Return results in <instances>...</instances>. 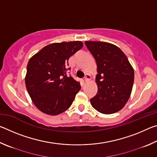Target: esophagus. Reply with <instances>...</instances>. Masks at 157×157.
<instances>
[{
	"instance_id": "obj_1",
	"label": "esophagus",
	"mask_w": 157,
	"mask_h": 157,
	"mask_svg": "<svg viewBox=\"0 0 157 157\" xmlns=\"http://www.w3.org/2000/svg\"><path fill=\"white\" fill-rule=\"evenodd\" d=\"M91 75H89V74H86V75H85V77H84V81L85 82H88V81H89L90 79H91Z\"/></svg>"
}]
</instances>
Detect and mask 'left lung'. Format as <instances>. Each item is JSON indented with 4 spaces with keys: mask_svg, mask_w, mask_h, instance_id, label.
<instances>
[{
    "mask_svg": "<svg viewBox=\"0 0 157 157\" xmlns=\"http://www.w3.org/2000/svg\"><path fill=\"white\" fill-rule=\"evenodd\" d=\"M85 45L97 63L98 93L90 99L92 107L104 114L118 112L131 95L134 69L126 55L115 45L94 41H85Z\"/></svg>",
    "mask_w": 157,
    "mask_h": 157,
    "instance_id": "left-lung-1",
    "label": "left lung"
}]
</instances>
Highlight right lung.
I'll use <instances>...</instances> for the list:
<instances>
[{"mask_svg": "<svg viewBox=\"0 0 157 157\" xmlns=\"http://www.w3.org/2000/svg\"><path fill=\"white\" fill-rule=\"evenodd\" d=\"M79 41L53 43L44 47L32 57L27 66L26 89L34 105L48 115L55 116L67 110L81 89L79 82L66 71L68 61L80 50Z\"/></svg>", "mask_w": 157, "mask_h": 157, "instance_id": "add662e5", "label": "right lung"}]
</instances>
